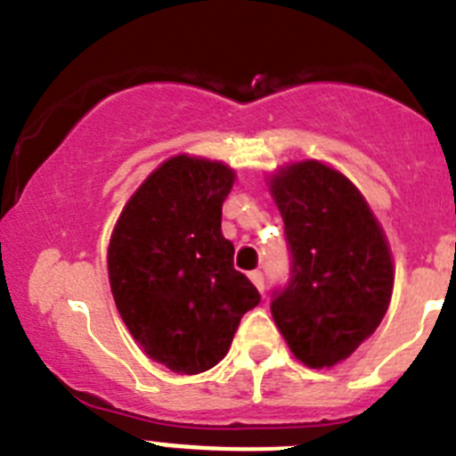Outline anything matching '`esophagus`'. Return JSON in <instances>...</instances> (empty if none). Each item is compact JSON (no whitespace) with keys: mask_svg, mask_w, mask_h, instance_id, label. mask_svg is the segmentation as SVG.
Wrapping results in <instances>:
<instances>
[{"mask_svg":"<svg viewBox=\"0 0 456 456\" xmlns=\"http://www.w3.org/2000/svg\"><path fill=\"white\" fill-rule=\"evenodd\" d=\"M248 277H250V281L255 283V286H256V290H259V292H264V274H261L259 270H252V273L248 274Z\"/></svg>","mask_w":456,"mask_h":456,"instance_id":"esophagus-1","label":"esophagus"}]
</instances>
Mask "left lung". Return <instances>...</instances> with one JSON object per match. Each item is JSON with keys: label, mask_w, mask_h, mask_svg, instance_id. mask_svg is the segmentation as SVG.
Returning a JSON list of instances; mask_svg holds the SVG:
<instances>
[{"label": "left lung", "mask_w": 456, "mask_h": 456, "mask_svg": "<svg viewBox=\"0 0 456 456\" xmlns=\"http://www.w3.org/2000/svg\"><path fill=\"white\" fill-rule=\"evenodd\" d=\"M268 186L292 255L290 281L273 295V319L301 363L332 368L386 317L390 246L359 188L322 161L283 166Z\"/></svg>", "instance_id": "obj_1"}]
</instances>
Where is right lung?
<instances>
[{"mask_svg":"<svg viewBox=\"0 0 456 456\" xmlns=\"http://www.w3.org/2000/svg\"><path fill=\"white\" fill-rule=\"evenodd\" d=\"M234 170L177 155L152 170L126 201L108 243L117 310L143 353L179 375L226 357L239 322L261 301L234 270L222 206Z\"/></svg>","mask_w":456,"mask_h":456,"instance_id":"add662e5","label":"right lung"}]
</instances>
